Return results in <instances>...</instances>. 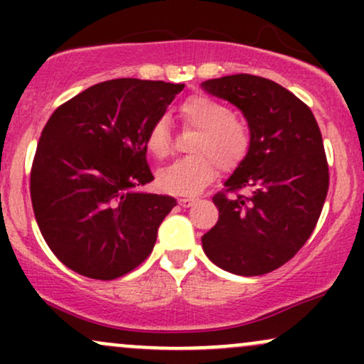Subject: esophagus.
Wrapping results in <instances>:
<instances>
[{
	"mask_svg": "<svg viewBox=\"0 0 364 364\" xmlns=\"http://www.w3.org/2000/svg\"><path fill=\"white\" fill-rule=\"evenodd\" d=\"M179 203H181L183 207H195L196 203H198V200L191 198V196H185V198L179 200Z\"/></svg>",
	"mask_w": 364,
	"mask_h": 364,
	"instance_id": "1",
	"label": "esophagus"
}]
</instances>
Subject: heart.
Wrapping results in <instances>:
<instances>
[{"label": "heart", "mask_w": 364, "mask_h": 364, "mask_svg": "<svg viewBox=\"0 0 364 364\" xmlns=\"http://www.w3.org/2000/svg\"><path fill=\"white\" fill-rule=\"evenodd\" d=\"M205 166H207V164H205Z\"/></svg>", "instance_id": "heart-1"}]
</instances>
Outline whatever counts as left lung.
Returning a JSON list of instances; mask_svg holds the SVG:
<instances>
[{
	"instance_id": "left-lung-1",
	"label": "left lung",
	"mask_w": 364,
	"mask_h": 364,
	"mask_svg": "<svg viewBox=\"0 0 364 364\" xmlns=\"http://www.w3.org/2000/svg\"><path fill=\"white\" fill-rule=\"evenodd\" d=\"M174 83L116 78L53 112L31 174L41 235L63 265L99 281L132 272L152 253L176 205L147 186V144L174 101Z\"/></svg>"
}]
</instances>
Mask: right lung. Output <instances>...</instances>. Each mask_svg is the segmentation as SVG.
Returning <instances> with one entry per match:
<instances>
[{
  "label": "right lung",
  "mask_w": 364,
  "mask_h": 364,
  "mask_svg": "<svg viewBox=\"0 0 364 364\" xmlns=\"http://www.w3.org/2000/svg\"><path fill=\"white\" fill-rule=\"evenodd\" d=\"M243 112L250 144L214 198L219 220L202 236L203 252L236 275L279 269L315 229L328 190V168L315 116L272 80L229 75L202 83Z\"/></svg>",
  "instance_id": "add662e5"
}]
</instances>
